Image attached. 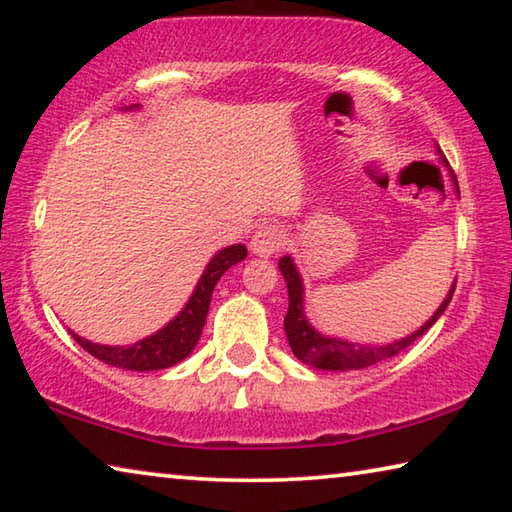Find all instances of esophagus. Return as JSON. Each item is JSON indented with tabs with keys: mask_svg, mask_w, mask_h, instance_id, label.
I'll list each match as a JSON object with an SVG mask.
<instances>
[{
	"mask_svg": "<svg viewBox=\"0 0 512 512\" xmlns=\"http://www.w3.org/2000/svg\"><path fill=\"white\" fill-rule=\"evenodd\" d=\"M287 246V232L280 225L266 223L262 228H257V232L253 235V241H250V250L259 257H271L275 253Z\"/></svg>",
	"mask_w": 512,
	"mask_h": 512,
	"instance_id": "1",
	"label": "esophagus"
}]
</instances>
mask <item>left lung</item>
<instances>
[{
  "label": "left lung",
  "instance_id": "8db88e82",
  "mask_svg": "<svg viewBox=\"0 0 512 512\" xmlns=\"http://www.w3.org/2000/svg\"><path fill=\"white\" fill-rule=\"evenodd\" d=\"M440 160L447 164L443 151H440ZM280 271L284 275V280H287V289H289V311L287 316H284V332H287L291 350L302 363L320 370H361V368L375 366V363H381L391 357H397V354L404 352L411 343L418 341L420 336L427 332V329L436 323L440 316H443V311L447 309L456 289V282H454L445 302L436 309V314H433L427 323L418 329V332L406 336V339L391 345H354V343H345L336 339H325L323 334H318L316 329L307 323L305 314H302V280L296 271V266L291 262V257L280 259Z\"/></svg>",
  "mask_w": 512,
  "mask_h": 512
}]
</instances>
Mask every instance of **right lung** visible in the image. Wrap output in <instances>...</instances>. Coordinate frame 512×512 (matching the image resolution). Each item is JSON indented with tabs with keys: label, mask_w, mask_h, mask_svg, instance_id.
<instances>
[{
	"label": "right lung",
	"mask_w": 512,
	"mask_h": 512,
	"mask_svg": "<svg viewBox=\"0 0 512 512\" xmlns=\"http://www.w3.org/2000/svg\"><path fill=\"white\" fill-rule=\"evenodd\" d=\"M248 255L246 246H230L216 253L212 262L207 264L205 273L198 282L194 296L189 298L185 309L180 311V316L171 320L167 327H162L158 334L142 339L128 348H110V345H97L74 336V341L81 345L85 352H90L94 359H99L108 366L126 368V370H162L169 366H176L178 361H183L189 352L194 350V345L201 339L207 309H210L212 291L216 282L221 280V275L228 271L230 266H235Z\"/></svg>",
	"instance_id": "right-lung-1"
}]
</instances>
